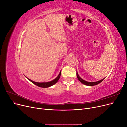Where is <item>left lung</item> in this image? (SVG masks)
Returning <instances> with one entry per match:
<instances>
[{
    "mask_svg": "<svg viewBox=\"0 0 127 127\" xmlns=\"http://www.w3.org/2000/svg\"><path fill=\"white\" fill-rule=\"evenodd\" d=\"M77 78L78 79V80H79L80 82H81L82 83H83V84H85V85H87V86H94V85H97V84L101 83L103 81V80L104 79H104H102L101 80H99V81L95 82H86V81H85V80H83V79H82L78 75V74L77 72Z\"/></svg>",
    "mask_w": 127,
    "mask_h": 127,
    "instance_id": "8db88e82",
    "label": "left lung"
}]
</instances>
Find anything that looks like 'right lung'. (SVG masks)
Listing matches in <instances>:
<instances>
[{
  "label": "right lung",
  "mask_w": 127,
  "mask_h": 127,
  "mask_svg": "<svg viewBox=\"0 0 127 127\" xmlns=\"http://www.w3.org/2000/svg\"><path fill=\"white\" fill-rule=\"evenodd\" d=\"M60 75H61V71L60 72L59 75L56 78H55V79H53V80H52V81L51 82H47V83H37V82H34L33 81V80H31V79H29V80H30L31 82L32 83H33V84H35V85L39 86V87H50L51 86H52L53 85H54V84H55L58 81V80L60 78Z\"/></svg>",
  "instance_id": "obj_1"
}]
</instances>
